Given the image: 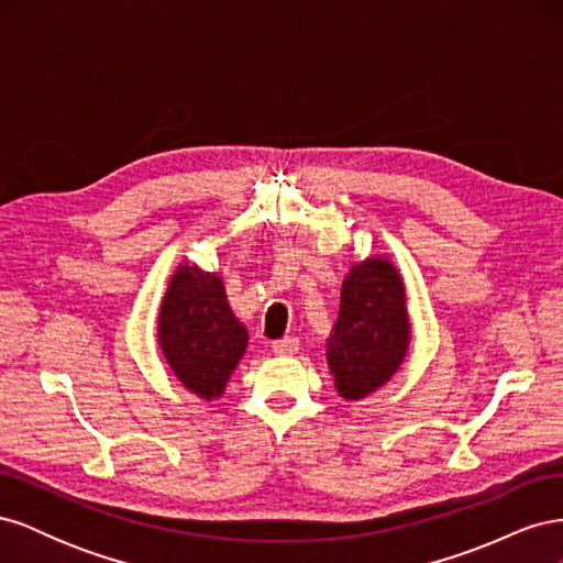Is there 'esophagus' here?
Instances as JSON below:
<instances>
[{"mask_svg": "<svg viewBox=\"0 0 563 563\" xmlns=\"http://www.w3.org/2000/svg\"><path fill=\"white\" fill-rule=\"evenodd\" d=\"M272 352L279 354V356H288V354H296L298 352V338H282L272 343Z\"/></svg>", "mask_w": 563, "mask_h": 563, "instance_id": "34e87169", "label": "esophagus"}]
</instances>
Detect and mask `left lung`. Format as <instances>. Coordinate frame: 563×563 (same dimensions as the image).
<instances>
[{"instance_id": "8db88e82", "label": "left lung", "mask_w": 563, "mask_h": 563, "mask_svg": "<svg viewBox=\"0 0 563 563\" xmlns=\"http://www.w3.org/2000/svg\"><path fill=\"white\" fill-rule=\"evenodd\" d=\"M408 343L411 321L399 269L380 255L352 265L327 343L340 397L356 401L383 387L404 364Z\"/></svg>"}]
</instances>
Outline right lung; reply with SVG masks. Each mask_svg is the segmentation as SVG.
<instances>
[{
	"label": "right lung",
	"instance_id": "obj_1",
	"mask_svg": "<svg viewBox=\"0 0 563 563\" xmlns=\"http://www.w3.org/2000/svg\"><path fill=\"white\" fill-rule=\"evenodd\" d=\"M157 340L176 378L201 399H213L225 391L249 333L230 310L223 279L185 263L168 282Z\"/></svg>",
	"mask_w": 563,
	"mask_h": 563
}]
</instances>
